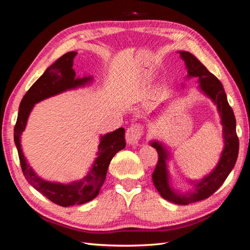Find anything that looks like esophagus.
Instances as JSON below:
<instances>
[{"label": "esophagus", "instance_id": "34e87169", "mask_svg": "<svg viewBox=\"0 0 250 250\" xmlns=\"http://www.w3.org/2000/svg\"><path fill=\"white\" fill-rule=\"evenodd\" d=\"M143 135V127L139 124H134L128 128L126 131V141L129 145H135L141 140Z\"/></svg>", "mask_w": 250, "mask_h": 250}]
</instances>
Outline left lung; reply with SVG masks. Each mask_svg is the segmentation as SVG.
<instances>
[{
  "mask_svg": "<svg viewBox=\"0 0 250 250\" xmlns=\"http://www.w3.org/2000/svg\"><path fill=\"white\" fill-rule=\"evenodd\" d=\"M178 53L186 63L187 78H198L199 89L217 105L219 116L221 118L224 141V148L216 167L200 180H190L193 188L187 192L174 190L171 186L168 170L170 153L167 148L161 142H150V145L156 149L158 154V162L152 174V180L156 190L166 200L186 206L208 198L222 186L237 162L239 139L236 132V118L228 102L222 83L190 52L179 51Z\"/></svg>",
  "mask_w": 250,
  "mask_h": 250,
  "instance_id": "8db88e82",
  "label": "left lung"
}]
</instances>
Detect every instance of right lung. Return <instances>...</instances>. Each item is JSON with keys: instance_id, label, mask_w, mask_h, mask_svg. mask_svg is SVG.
Instances as JSON below:
<instances>
[{"instance_id": "right-lung-1", "label": "right lung", "mask_w": 250, "mask_h": 250, "mask_svg": "<svg viewBox=\"0 0 250 250\" xmlns=\"http://www.w3.org/2000/svg\"><path fill=\"white\" fill-rule=\"evenodd\" d=\"M76 55L77 52L75 51L67 52L50 65L34 82L21 101L17 124L14 126V143L18 148L21 167L25 178L44 197L62 207L83 204L97 197L106 178L110 161L117 152L126 146L124 128H119L115 131L101 135L97 157L92 168L82 179L70 184L52 183L43 179L37 175L27 163L21 150V135L25 130L29 115L34 105L66 90L85 86L94 80L92 76L82 78L76 76V73L73 70V60Z\"/></svg>"}]
</instances>
